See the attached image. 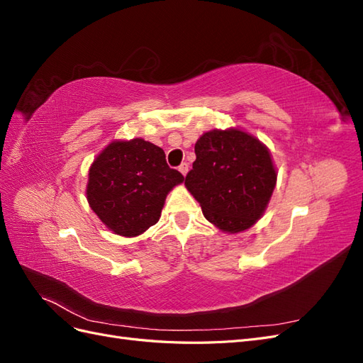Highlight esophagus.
Here are the masks:
<instances>
[{
  "instance_id": "esophagus-1",
  "label": "esophagus",
  "mask_w": 363,
  "mask_h": 363,
  "mask_svg": "<svg viewBox=\"0 0 363 363\" xmlns=\"http://www.w3.org/2000/svg\"><path fill=\"white\" fill-rule=\"evenodd\" d=\"M179 171H180L183 175H186V174H188V171H189V164H188V163H182L180 167H179Z\"/></svg>"
}]
</instances>
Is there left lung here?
Wrapping results in <instances>:
<instances>
[{"instance_id": "1", "label": "left lung", "mask_w": 363, "mask_h": 363, "mask_svg": "<svg viewBox=\"0 0 363 363\" xmlns=\"http://www.w3.org/2000/svg\"><path fill=\"white\" fill-rule=\"evenodd\" d=\"M184 186L203 215L224 233H240L265 213L277 183L268 147L240 128L206 131Z\"/></svg>"}]
</instances>
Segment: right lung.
Here are the masks:
<instances>
[{
    "label": "right lung",
    "instance_id": "add662e5",
    "mask_svg": "<svg viewBox=\"0 0 363 363\" xmlns=\"http://www.w3.org/2000/svg\"><path fill=\"white\" fill-rule=\"evenodd\" d=\"M183 182L160 147L142 138L116 139L94 159L86 196L112 233L135 238L159 221L167 195Z\"/></svg>",
    "mask_w": 363,
    "mask_h": 363
}]
</instances>
